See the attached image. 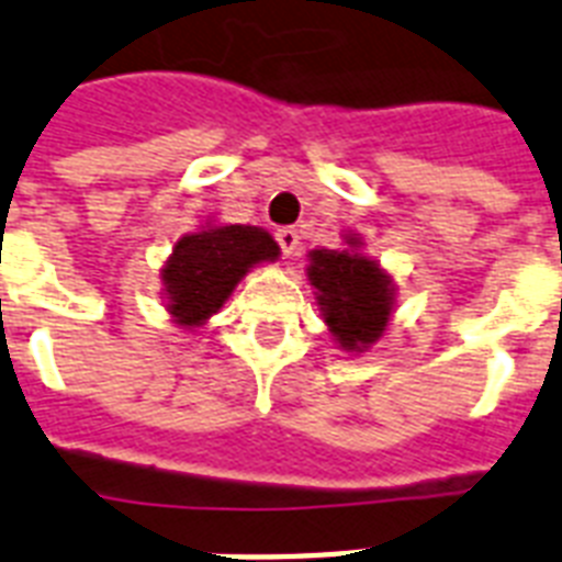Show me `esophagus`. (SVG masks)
<instances>
[{
	"mask_svg": "<svg viewBox=\"0 0 562 562\" xmlns=\"http://www.w3.org/2000/svg\"><path fill=\"white\" fill-rule=\"evenodd\" d=\"M277 241H280V248L285 257H294L296 250H300V234H296L294 227H282V231H277Z\"/></svg>",
	"mask_w": 562,
	"mask_h": 562,
	"instance_id": "obj_1",
	"label": "esophagus"
}]
</instances>
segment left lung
<instances>
[{
  "label": "left lung",
  "instance_id": "left-lung-1",
  "mask_svg": "<svg viewBox=\"0 0 562 562\" xmlns=\"http://www.w3.org/2000/svg\"><path fill=\"white\" fill-rule=\"evenodd\" d=\"M305 277L328 335L344 352H367L384 337L395 312V280L363 254V236L346 231L344 248L308 250Z\"/></svg>",
  "mask_w": 562,
  "mask_h": 562
}]
</instances>
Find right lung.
I'll return each mask as SVG.
<instances>
[{
    "mask_svg": "<svg viewBox=\"0 0 562 562\" xmlns=\"http://www.w3.org/2000/svg\"><path fill=\"white\" fill-rule=\"evenodd\" d=\"M277 259L280 245L262 227L218 225L207 218L172 245L161 266L164 308L176 326L193 331L227 303L250 268Z\"/></svg>",
    "mask_w": 562,
    "mask_h": 562,
    "instance_id": "1",
    "label": "right lung"
}]
</instances>
